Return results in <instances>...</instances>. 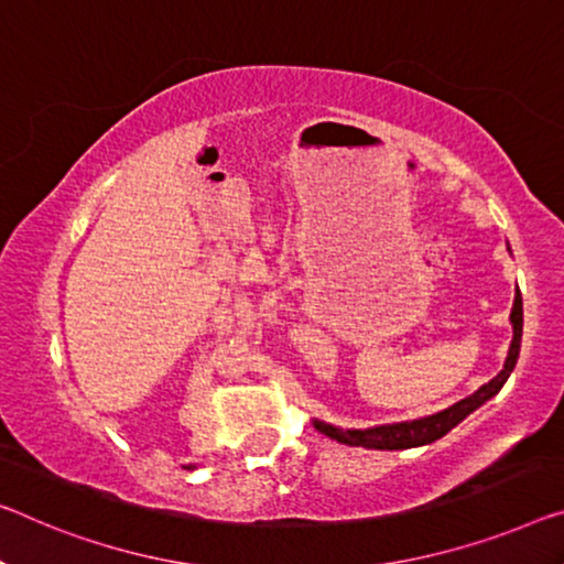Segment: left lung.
Returning <instances> with one entry per match:
<instances>
[{
    "label": "left lung",
    "mask_w": 564,
    "mask_h": 564,
    "mask_svg": "<svg viewBox=\"0 0 564 564\" xmlns=\"http://www.w3.org/2000/svg\"><path fill=\"white\" fill-rule=\"evenodd\" d=\"M509 252H512V249H509ZM509 323H512V343H509L505 368H501L489 383H484L479 391L466 395L464 401L448 405V409L433 415H423V419L383 423V426H372V429H340L325 421H315V429L319 433H325V436L335 438L337 444L378 448V452H401V448L426 446V444H433V441L444 438L448 431L456 429L458 423L466 419V415H471L476 409H481L484 403L491 401V398L501 391V386L507 383V378L512 376L519 358V348H522V325H524L522 292L519 290H514V305H512V315H509Z\"/></svg>",
    "instance_id": "1"
}]
</instances>
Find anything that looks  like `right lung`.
I'll return each mask as SVG.
<instances>
[{"label": "right lung", "instance_id": "add662e5", "mask_svg": "<svg viewBox=\"0 0 564 564\" xmlns=\"http://www.w3.org/2000/svg\"><path fill=\"white\" fill-rule=\"evenodd\" d=\"M186 469H194V466H192V464H188V466H186Z\"/></svg>", "mask_w": 564, "mask_h": 564}]
</instances>
